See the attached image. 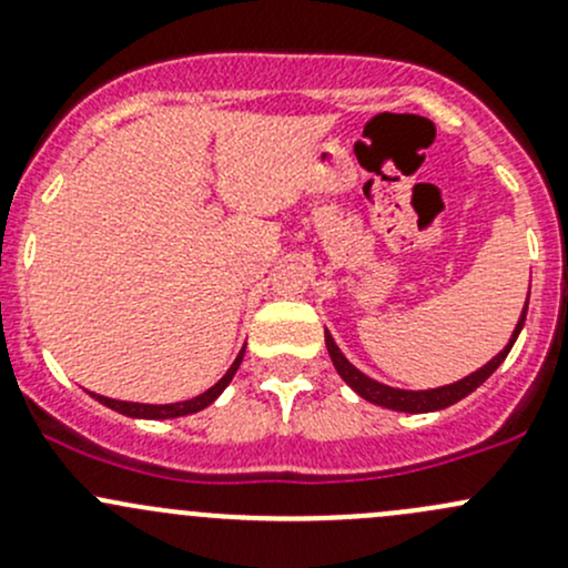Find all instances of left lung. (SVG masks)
Here are the masks:
<instances>
[{"label":"left lung","mask_w":568,"mask_h":568,"mask_svg":"<svg viewBox=\"0 0 568 568\" xmlns=\"http://www.w3.org/2000/svg\"><path fill=\"white\" fill-rule=\"evenodd\" d=\"M525 316H528V302H525L523 318L517 321V329H514L511 341H508V346L503 348V352L497 354L495 359H489V363H486L484 368L475 371V374L464 376L462 382H454V385L437 387V390H395V387L379 385V382L368 379V376H365L363 371H357V368H354L352 363H348L346 357H343V352H341V348L335 346V341H332L329 332H324V337H326V352H329L332 365H335L337 374H341V379L346 382V385L352 387L354 393L363 395V398H365V400H371V404L385 406V409L412 412V415H415V412H437V409H445V406L456 404V400H462L464 395L473 393L475 387L484 385V382L489 379L491 374H495L497 365H500L503 359L508 357V352H511L514 341H517V335H519V332H523Z\"/></svg>","instance_id":"left-lung-1"}]
</instances>
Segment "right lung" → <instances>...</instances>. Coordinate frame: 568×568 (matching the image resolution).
I'll return each instance as SVG.
<instances>
[{
  "label": "right lung",
  "instance_id": "obj_1",
  "mask_svg": "<svg viewBox=\"0 0 568 568\" xmlns=\"http://www.w3.org/2000/svg\"><path fill=\"white\" fill-rule=\"evenodd\" d=\"M244 359V348L239 352L236 363L227 368V374L222 376L220 382H216L214 387H209L205 393H200L197 398H189V400H181V404H131V400H114V398H104V395H95V400H101V404L109 406V409L120 412V415H129V417H145V420H168V417H181V415H192V412H200L205 409L209 404H214L216 398H220V393L225 390L227 385H231L233 374L239 371V365H242Z\"/></svg>",
  "mask_w": 568,
  "mask_h": 568
}]
</instances>
